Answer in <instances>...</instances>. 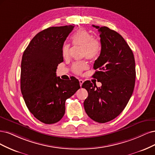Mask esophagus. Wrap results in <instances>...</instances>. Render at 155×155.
<instances>
[{"label": "esophagus", "mask_w": 155, "mask_h": 155, "mask_svg": "<svg viewBox=\"0 0 155 155\" xmlns=\"http://www.w3.org/2000/svg\"><path fill=\"white\" fill-rule=\"evenodd\" d=\"M83 82H84V81H83V80H82V79H80V80H79V83H80V86H82V85Z\"/></svg>", "instance_id": "1"}]
</instances>
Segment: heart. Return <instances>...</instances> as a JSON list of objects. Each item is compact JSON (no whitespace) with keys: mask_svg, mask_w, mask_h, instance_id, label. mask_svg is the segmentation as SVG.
Listing matches in <instances>:
<instances>
[{"mask_svg":"<svg viewBox=\"0 0 155 155\" xmlns=\"http://www.w3.org/2000/svg\"><path fill=\"white\" fill-rule=\"evenodd\" d=\"M72 43L77 46H81L83 49L82 56L93 61L97 59L101 53L102 44L97 38L93 37L91 35L86 29H78L74 33L71 38ZM62 57L67 59L70 55V48L68 44H65L62 50ZM88 68L87 64L84 61H80L74 63L72 66V71L76 74H81L82 73Z\"/></svg>","mask_w":155,"mask_h":155,"instance_id":"1","label":"heart"}]
</instances>
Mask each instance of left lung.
<instances>
[{
    "label": "left lung",
    "mask_w": 155,
    "mask_h": 155,
    "mask_svg": "<svg viewBox=\"0 0 155 155\" xmlns=\"http://www.w3.org/2000/svg\"><path fill=\"white\" fill-rule=\"evenodd\" d=\"M93 26L98 29L102 44L101 53L94 63L97 71L93 77L102 86L97 87L89 81L83 83L82 87L88 92L84 106L94 121L106 123L122 113L132 95L135 61L132 50L120 35L106 26Z\"/></svg>",
    "instance_id": "obj_1"
}]
</instances>
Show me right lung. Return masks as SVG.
Returning <instances> with one entry per match:
<instances>
[{
  "mask_svg": "<svg viewBox=\"0 0 155 155\" xmlns=\"http://www.w3.org/2000/svg\"><path fill=\"white\" fill-rule=\"evenodd\" d=\"M74 26L50 27L35 36L24 51L21 89L24 102L41 122L54 124L65 113V102L81 88L78 80L57 77L58 65L64 61V41Z\"/></svg>",
  "mask_w": 155,
  "mask_h": 155,
  "instance_id": "right-lung-1",
  "label": "right lung"
}]
</instances>
